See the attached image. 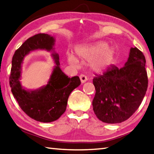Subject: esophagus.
I'll list each match as a JSON object with an SVG mask.
<instances>
[{
	"label": "esophagus",
	"mask_w": 154,
	"mask_h": 154,
	"mask_svg": "<svg viewBox=\"0 0 154 154\" xmlns=\"http://www.w3.org/2000/svg\"><path fill=\"white\" fill-rule=\"evenodd\" d=\"M80 81H81L82 84H84V83H85L87 81L88 78H87V77L86 76H85V75L82 74V75H80Z\"/></svg>",
	"instance_id": "obj_1"
}]
</instances>
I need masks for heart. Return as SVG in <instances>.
Returning a JSON list of instances; mask_svg holds the SVG:
<instances>
[{
	"label": "heart",
	"mask_w": 154,
	"mask_h": 154,
	"mask_svg": "<svg viewBox=\"0 0 154 154\" xmlns=\"http://www.w3.org/2000/svg\"><path fill=\"white\" fill-rule=\"evenodd\" d=\"M78 57L84 61L90 62L91 69L97 72H103L113 64L116 50L105 42H97L91 45L78 47L75 50ZM68 62L74 66H78V60L72 53L67 54Z\"/></svg>",
	"instance_id": "obj_1"
}]
</instances>
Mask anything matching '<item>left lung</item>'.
Wrapping results in <instances>:
<instances>
[{
  "instance_id": "8db88e82",
  "label": "left lung",
  "mask_w": 154,
  "mask_h": 154,
  "mask_svg": "<svg viewBox=\"0 0 154 154\" xmlns=\"http://www.w3.org/2000/svg\"><path fill=\"white\" fill-rule=\"evenodd\" d=\"M145 57L131 47L125 66H112L94 77L95 95L92 101L97 117L108 124L127 120L141 104L148 88Z\"/></svg>"
}]
</instances>
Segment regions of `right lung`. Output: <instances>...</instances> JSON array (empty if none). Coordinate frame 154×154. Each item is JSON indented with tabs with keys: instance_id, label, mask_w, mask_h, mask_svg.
Masks as SVG:
<instances>
[{
	"instance_id": "add662e5",
	"label": "right lung",
	"mask_w": 154,
	"mask_h": 154,
	"mask_svg": "<svg viewBox=\"0 0 154 154\" xmlns=\"http://www.w3.org/2000/svg\"><path fill=\"white\" fill-rule=\"evenodd\" d=\"M55 39L39 33L29 37L16 51L12 60L10 86L14 97L22 110L37 121L51 122L57 120L66 111L70 93L81 84L78 76L69 78L60 68L59 54L54 51ZM45 50L51 52L56 65L46 85L36 90L21 86V66L24 58L31 52Z\"/></svg>"
}]
</instances>
